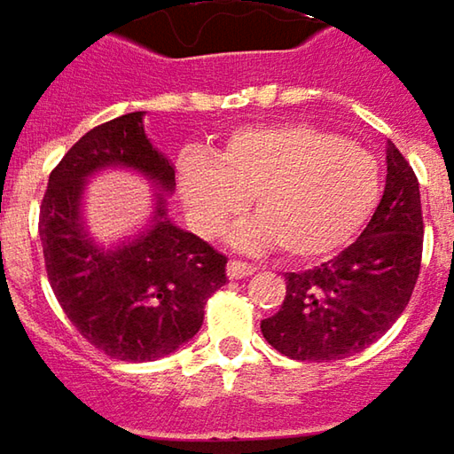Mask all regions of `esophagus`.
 Masks as SVG:
<instances>
[{
    "instance_id": "esophagus-1",
    "label": "esophagus",
    "mask_w": 454,
    "mask_h": 454,
    "mask_svg": "<svg viewBox=\"0 0 454 454\" xmlns=\"http://www.w3.org/2000/svg\"><path fill=\"white\" fill-rule=\"evenodd\" d=\"M254 270H257V268H254V265H250V262H239V260H230V262H227V275H230L232 280L250 278Z\"/></svg>"
}]
</instances>
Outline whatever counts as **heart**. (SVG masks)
I'll list each match as a JSON object with an SVG mask.
<instances>
[{
	"mask_svg": "<svg viewBox=\"0 0 454 454\" xmlns=\"http://www.w3.org/2000/svg\"><path fill=\"white\" fill-rule=\"evenodd\" d=\"M381 174L366 149L303 123L253 126L232 133L217 156L189 151L179 194L201 235H217L253 197L257 217L239 222L232 245H278L293 260L339 250L369 219Z\"/></svg>",
	"mask_w": 454,
	"mask_h": 454,
	"instance_id": "1",
	"label": "heart"
}]
</instances>
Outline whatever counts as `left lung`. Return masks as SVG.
<instances>
[{
    "label": "left lung",
    "mask_w": 454,
    "mask_h": 454,
    "mask_svg": "<svg viewBox=\"0 0 454 454\" xmlns=\"http://www.w3.org/2000/svg\"><path fill=\"white\" fill-rule=\"evenodd\" d=\"M422 239L419 182L389 141L384 197L366 230L333 260L286 275V301L260 323L265 340L295 361H336L369 348L410 303Z\"/></svg>",
    "instance_id": "obj_1"
}]
</instances>
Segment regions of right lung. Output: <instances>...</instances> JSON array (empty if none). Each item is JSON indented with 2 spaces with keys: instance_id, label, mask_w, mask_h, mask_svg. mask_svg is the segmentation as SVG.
Instances as JSON below:
<instances>
[{
  "instance_id": "1",
  "label": "right lung",
  "mask_w": 454,
  "mask_h": 454,
  "mask_svg": "<svg viewBox=\"0 0 454 454\" xmlns=\"http://www.w3.org/2000/svg\"><path fill=\"white\" fill-rule=\"evenodd\" d=\"M144 111L88 131L50 174L40 207L44 268L65 316L96 348L121 361L168 356L197 336L204 305L227 283V257L176 227L166 194L174 164L151 144ZM106 168H131L160 192L152 224L106 248L82 222L87 179Z\"/></svg>"
}]
</instances>
